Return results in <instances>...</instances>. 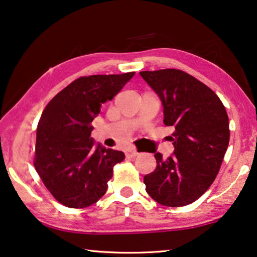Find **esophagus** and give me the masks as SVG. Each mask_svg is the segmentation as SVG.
<instances>
[{"label":"esophagus","mask_w":257,"mask_h":257,"mask_svg":"<svg viewBox=\"0 0 257 257\" xmlns=\"http://www.w3.org/2000/svg\"><path fill=\"white\" fill-rule=\"evenodd\" d=\"M125 156H127L128 158H135L139 156V153H137L136 150H129V151H127V154H125Z\"/></svg>","instance_id":"esophagus-1"}]
</instances>
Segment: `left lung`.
I'll list each match as a JSON object with an SVG mask.
<instances>
[{
    "instance_id": "1",
    "label": "left lung",
    "mask_w": 257,
    "mask_h": 257,
    "mask_svg": "<svg viewBox=\"0 0 257 257\" xmlns=\"http://www.w3.org/2000/svg\"><path fill=\"white\" fill-rule=\"evenodd\" d=\"M158 94L164 124L173 127L175 151L155 155L154 172L144 176L148 194L158 204L180 207L200 198L214 182L229 143L226 108L208 86L176 68L140 72Z\"/></svg>"
}]
</instances>
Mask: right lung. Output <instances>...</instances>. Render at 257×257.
I'll list each match as a JSON object with an SVG mask.
<instances>
[{"instance_id": "add662e5", "label": "right lung", "mask_w": 257, "mask_h": 257, "mask_svg": "<svg viewBox=\"0 0 257 257\" xmlns=\"http://www.w3.org/2000/svg\"><path fill=\"white\" fill-rule=\"evenodd\" d=\"M97 74L80 77L60 91L43 110L36 137L34 165L46 189L60 204L85 208L106 193L122 151L93 149L92 121L101 104L111 100L134 77Z\"/></svg>"}]
</instances>
